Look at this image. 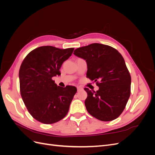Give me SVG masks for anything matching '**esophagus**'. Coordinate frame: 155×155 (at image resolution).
Here are the masks:
<instances>
[{"instance_id":"obj_1","label":"esophagus","mask_w":155,"mask_h":155,"mask_svg":"<svg viewBox=\"0 0 155 155\" xmlns=\"http://www.w3.org/2000/svg\"><path fill=\"white\" fill-rule=\"evenodd\" d=\"M77 89H78V91H81L83 90V88L81 87H77Z\"/></svg>"}]
</instances>
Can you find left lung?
Segmentation results:
<instances>
[{
  "label": "left lung",
  "instance_id": "8db88e82",
  "mask_svg": "<svg viewBox=\"0 0 155 155\" xmlns=\"http://www.w3.org/2000/svg\"><path fill=\"white\" fill-rule=\"evenodd\" d=\"M74 54L86 60L87 77L99 87L96 92L84 88L88 112L101 121L116 119L130 94L131 78L122 55L112 46L100 43L78 48Z\"/></svg>",
  "mask_w": 155,
  "mask_h": 155
}]
</instances>
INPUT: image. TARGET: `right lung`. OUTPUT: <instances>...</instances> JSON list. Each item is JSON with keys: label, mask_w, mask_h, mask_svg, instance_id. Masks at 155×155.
Segmentation results:
<instances>
[{"label": "right lung", "mask_w": 155, "mask_h": 155, "mask_svg": "<svg viewBox=\"0 0 155 155\" xmlns=\"http://www.w3.org/2000/svg\"><path fill=\"white\" fill-rule=\"evenodd\" d=\"M74 50L41 46L31 51L22 62L18 73L22 99L29 113L41 123H56L68 113L77 88L60 87L52 78L60 76L61 67Z\"/></svg>", "instance_id": "1"}]
</instances>
